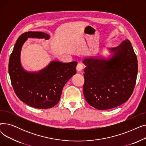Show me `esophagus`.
<instances>
[{
  "instance_id": "obj_1",
  "label": "esophagus",
  "mask_w": 146,
  "mask_h": 146,
  "mask_svg": "<svg viewBox=\"0 0 146 146\" xmlns=\"http://www.w3.org/2000/svg\"><path fill=\"white\" fill-rule=\"evenodd\" d=\"M82 69H83V65L82 64V63H79L77 66H76V70H77L78 72H80L81 70H82Z\"/></svg>"
}]
</instances>
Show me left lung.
Segmentation results:
<instances>
[{
	"instance_id": "obj_1",
	"label": "left lung",
	"mask_w": 146,
	"mask_h": 146,
	"mask_svg": "<svg viewBox=\"0 0 146 146\" xmlns=\"http://www.w3.org/2000/svg\"><path fill=\"white\" fill-rule=\"evenodd\" d=\"M112 56L83 59L85 83L83 94L86 102L99 110L111 109L128 100L135 85L137 58L131 42L122 41L110 48Z\"/></svg>"
}]
</instances>
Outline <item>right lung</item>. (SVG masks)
<instances>
[{
    "label": "right lung",
    "mask_w": 146,
    "mask_h": 146,
    "mask_svg": "<svg viewBox=\"0 0 146 146\" xmlns=\"http://www.w3.org/2000/svg\"><path fill=\"white\" fill-rule=\"evenodd\" d=\"M28 38L47 40L50 35L42 32L29 31L19 36L9 61L12 85L22 102L35 108H50L59 102L65 84L76 73L78 63L52 61L37 73L24 70L21 64L20 54L22 45Z\"/></svg>",
    "instance_id": "1"
}]
</instances>
